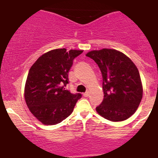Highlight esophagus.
Here are the masks:
<instances>
[{
	"label": "esophagus",
	"mask_w": 158,
	"mask_h": 158,
	"mask_svg": "<svg viewBox=\"0 0 158 158\" xmlns=\"http://www.w3.org/2000/svg\"><path fill=\"white\" fill-rule=\"evenodd\" d=\"M83 96H84L85 97H88V96H89V91H87V92H85V93L83 94Z\"/></svg>",
	"instance_id": "obj_1"
}]
</instances>
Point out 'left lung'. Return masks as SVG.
I'll use <instances>...</instances> for the list:
<instances>
[{"label": "left lung", "instance_id": "obj_1", "mask_svg": "<svg viewBox=\"0 0 158 158\" xmlns=\"http://www.w3.org/2000/svg\"><path fill=\"white\" fill-rule=\"evenodd\" d=\"M98 64L102 75L104 99L96 108L102 117L113 122L133 115L143 97L138 69L128 56L114 49L92 50L86 54Z\"/></svg>", "mask_w": 158, "mask_h": 158}]
</instances>
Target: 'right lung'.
Instances as JSON below:
<instances>
[{"label":"right lung","instance_id":"1","mask_svg":"<svg viewBox=\"0 0 158 158\" xmlns=\"http://www.w3.org/2000/svg\"><path fill=\"white\" fill-rule=\"evenodd\" d=\"M83 50L55 49L41 56L29 70L24 98L30 112L44 125H56L73 112L81 94L65 89L73 59Z\"/></svg>","mask_w":158,"mask_h":158}]
</instances>
